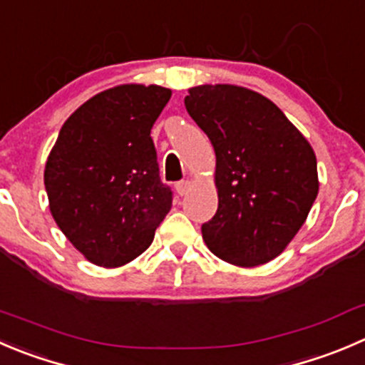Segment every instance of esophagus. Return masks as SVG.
Returning <instances> with one entry per match:
<instances>
[{"instance_id":"34e87169","label":"esophagus","mask_w":365,"mask_h":365,"mask_svg":"<svg viewBox=\"0 0 365 365\" xmlns=\"http://www.w3.org/2000/svg\"><path fill=\"white\" fill-rule=\"evenodd\" d=\"M176 192L180 194V196H185L187 192H189V189H190V182L189 180H182V182H178L176 183Z\"/></svg>"}]
</instances>
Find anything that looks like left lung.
I'll return each mask as SVG.
<instances>
[{
  "mask_svg": "<svg viewBox=\"0 0 365 365\" xmlns=\"http://www.w3.org/2000/svg\"><path fill=\"white\" fill-rule=\"evenodd\" d=\"M185 108L215 151L217 212L201 226L208 250L240 267L272 260L317 197L312 146L277 105L250 88L192 87Z\"/></svg>",
  "mask_w": 365,
  "mask_h": 365,
  "instance_id": "obj_1",
  "label": "left lung"
}]
</instances>
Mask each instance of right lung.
Here are the masks:
<instances>
[{"label": "right lung", "instance_id": "right-lung-1", "mask_svg": "<svg viewBox=\"0 0 365 365\" xmlns=\"http://www.w3.org/2000/svg\"><path fill=\"white\" fill-rule=\"evenodd\" d=\"M169 98L158 85H119L85 101L60 128L44 169L49 210L93 264L132 262L171 210L151 139Z\"/></svg>", "mask_w": 365, "mask_h": 365}]
</instances>
